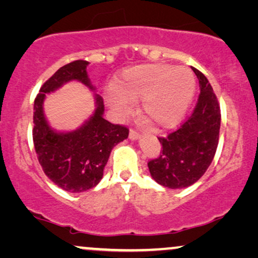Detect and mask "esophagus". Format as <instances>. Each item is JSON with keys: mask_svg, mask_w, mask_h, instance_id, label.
I'll return each mask as SVG.
<instances>
[{"mask_svg": "<svg viewBox=\"0 0 258 258\" xmlns=\"http://www.w3.org/2000/svg\"><path fill=\"white\" fill-rule=\"evenodd\" d=\"M129 139L130 140H139L140 139V133L136 132V130L132 129L129 133Z\"/></svg>", "mask_w": 258, "mask_h": 258, "instance_id": "1", "label": "esophagus"}]
</instances>
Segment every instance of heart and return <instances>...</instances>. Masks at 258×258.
Returning a JSON list of instances; mask_svg holds the SVG:
<instances>
[{"label": "heart", "instance_id": "b5f03b06", "mask_svg": "<svg viewBox=\"0 0 258 258\" xmlns=\"http://www.w3.org/2000/svg\"><path fill=\"white\" fill-rule=\"evenodd\" d=\"M195 90L196 80L190 69L154 63L125 69L105 100L121 116L132 110V101L141 100L140 110L148 121L170 128L184 116Z\"/></svg>", "mask_w": 258, "mask_h": 258}]
</instances>
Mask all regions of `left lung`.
Returning <instances> with one entry per match:
<instances>
[{"mask_svg": "<svg viewBox=\"0 0 258 258\" xmlns=\"http://www.w3.org/2000/svg\"><path fill=\"white\" fill-rule=\"evenodd\" d=\"M200 83V96L190 117L177 130L158 137L157 157L148 162L150 175L158 184L181 189L194 184L214 160L221 128V109L209 81L191 68Z\"/></svg>", "mask_w": 258, "mask_h": 258, "instance_id": "8db88e82", "label": "left lung"}]
</instances>
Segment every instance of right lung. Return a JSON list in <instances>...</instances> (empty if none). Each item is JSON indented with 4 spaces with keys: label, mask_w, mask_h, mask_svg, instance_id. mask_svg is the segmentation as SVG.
Instances as JSON below:
<instances>
[{
    "label": "right lung",
    "mask_w": 258,
    "mask_h": 258,
    "mask_svg": "<svg viewBox=\"0 0 258 258\" xmlns=\"http://www.w3.org/2000/svg\"><path fill=\"white\" fill-rule=\"evenodd\" d=\"M88 64L77 59L63 66L45 81L34 102L33 141L38 162L47 177L69 192H83L97 185L112 148L129 135L126 126L103 118V98L97 94L95 112L81 128L56 133L49 126L43 112L45 94L74 80L95 90L88 79Z\"/></svg>",
    "instance_id": "obj_1"
}]
</instances>
